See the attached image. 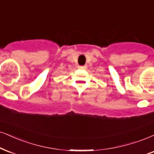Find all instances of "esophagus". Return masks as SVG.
<instances>
[{
  "label": "esophagus",
  "mask_w": 154,
  "mask_h": 154,
  "mask_svg": "<svg viewBox=\"0 0 154 154\" xmlns=\"http://www.w3.org/2000/svg\"><path fill=\"white\" fill-rule=\"evenodd\" d=\"M79 69H87V66L86 65L79 66Z\"/></svg>",
  "instance_id": "esophagus-1"
}]
</instances>
